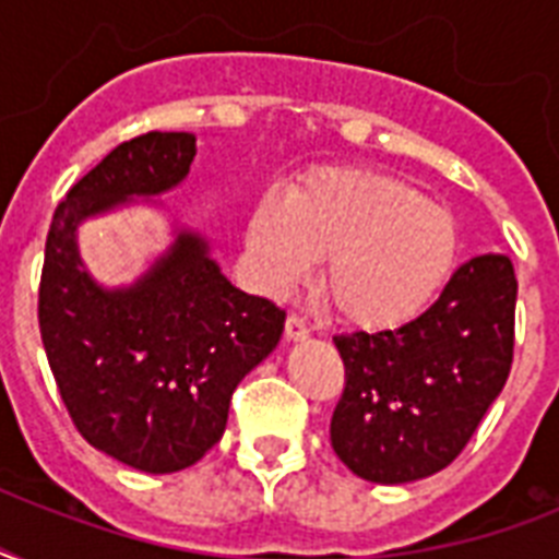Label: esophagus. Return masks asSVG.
<instances>
[{
	"instance_id": "34e87169",
	"label": "esophagus",
	"mask_w": 559,
	"mask_h": 559,
	"mask_svg": "<svg viewBox=\"0 0 559 559\" xmlns=\"http://www.w3.org/2000/svg\"><path fill=\"white\" fill-rule=\"evenodd\" d=\"M284 336H287L289 342H305L307 336H310V328H307V322L301 316H289L287 328H284Z\"/></svg>"
}]
</instances>
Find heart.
Instances as JSON below:
<instances>
[{"mask_svg": "<svg viewBox=\"0 0 559 559\" xmlns=\"http://www.w3.org/2000/svg\"><path fill=\"white\" fill-rule=\"evenodd\" d=\"M246 252L263 293L301 287L324 258L322 298L354 331L403 328L432 305L459 258L450 211L403 179L368 168H319L263 193L246 219Z\"/></svg>", "mask_w": 559, "mask_h": 559, "instance_id": "1", "label": "heart"}]
</instances>
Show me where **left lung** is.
<instances>
[{"label":"left lung","instance_id":"8db88e82","mask_svg":"<svg viewBox=\"0 0 559 559\" xmlns=\"http://www.w3.org/2000/svg\"><path fill=\"white\" fill-rule=\"evenodd\" d=\"M513 313L511 258L478 254L397 331L333 336L345 362L331 420L342 464L373 485H406L459 459L511 373Z\"/></svg>","mask_w":559,"mask_h":559}]
</instances>
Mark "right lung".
Wrapping results in <instances>:
<instances>
[{"mask_svg": "<svg viewBox=\"0 0 559 559\" xmlns=\"http://www.w3.org/2000/svg\"><path fill=\"white\" fill-rule=\"evenodd\" d=\"M193 133L118 144L57 205L39 281V333L78 432L142 473H177L223 438L237 382L270 357L284 310L223 275L200 231L174 240L127 287L92 278L81 223L182 186Z\"/></svg>", "mask_w": 559, "mask_h": 559, "instance_id": "right-lung-1", "label": "right lung"}]
</instances>
